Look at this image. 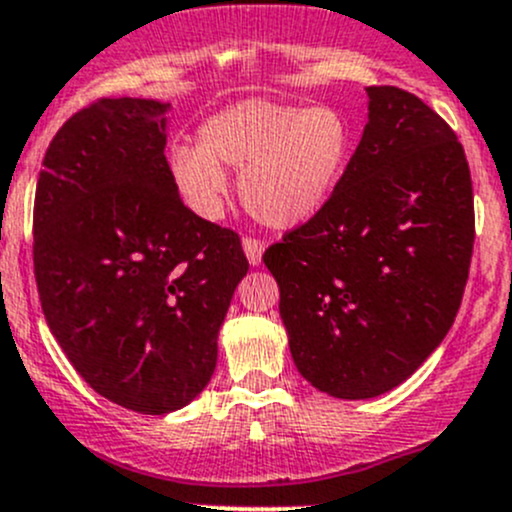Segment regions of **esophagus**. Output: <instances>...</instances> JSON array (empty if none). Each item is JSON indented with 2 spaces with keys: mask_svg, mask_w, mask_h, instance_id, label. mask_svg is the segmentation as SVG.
Returning a JSON list of instances; mask_svg holds the SVG:
<instances>
[{
  "mask_svg": "<svg viewBox=\"0 0 512 512\" xmlns=\"http://www.w3.org/2000/svg\"><path fill=\"white\" fill-rule=\"evenodd\" d=\"M242 250H245L250 265H260L262 252H265V242L257 240V237H252V235H245L242 237Z\"/></svg>",
  "mask_w": 512,
  "mask_h": 512,
  "instance_id": "esophagus-1",
  "label": "esophagus"
}]
</instances>
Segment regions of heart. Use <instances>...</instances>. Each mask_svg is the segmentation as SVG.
Wrapping results in <instances>:
<instances>
[{"label":"heart","instance_id":"b5f03b06","mask_svg":"<svg viewBox=\"0 0 512 512\" xmlns=\"http://www.w3.org/2000/svg\"><path fill=\"white\" fill-rule=\"evenodd\" d=\"M352 156L349 121L329 106L245 98L200 126V143L168 148V175L195 215L215 220L227 193L225 168L242 170L240 198L260 223L312 220L337 190Z\"/></svg>","mask_w":512,"mask_h":512}]
</instances>
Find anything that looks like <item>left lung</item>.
Wrapping results in <instances>:
<instances>
[{"mask_svg":"<svg viewBox=\"0 0 512 512\" xmlns=\"http://www.w3.org/2000/svg\"><path fill=\"white\" fill-rule=\"evenodd\" d=\"M366 94L369 123L329 203L262 257L299 374L352 401L399 386L443 342L476 240L453 128L404 89Z\"/></svg>","mask_w":512,"mask_h":512,"instance_id":"left-lung-1","label":"left lung"}]
</instances>
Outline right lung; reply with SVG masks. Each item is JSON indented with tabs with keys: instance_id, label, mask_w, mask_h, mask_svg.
<instances>
[{
	"instance_id": "right-lung-1",
	"label": "right lung",
	"mask_w": 512,
	"mask_h": 512,
	"mask_svg": "<svg viewBox=\"0 0 512 512\" xmlns=\"http://www.w3.org/2000/svg\"><path fill=\"white\" fill-rule=\"evenodd\" d=\"M151 98H98L44 156L34 198V277L46 324L103 399L170 414L208 386L240 237L185 208Z\"/></svg>"
}]
</instances>
